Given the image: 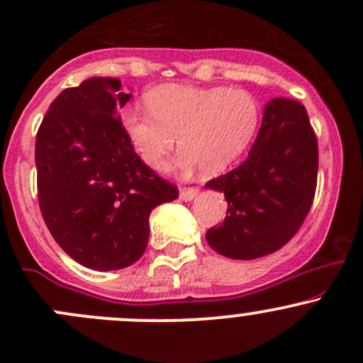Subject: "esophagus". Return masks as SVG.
Instances as JSON below:
<instances>
[{
  "label": "esophagus",
  "instance_id": "obj_1",
  "mask_svg": "<svg viewBox=\"0 0 363 363\" xmlns=\"http://www.w3.org/2000/svg\"><path fill=\"white\" fill-rule=\"evenodd\" d=\"M196 195H199V188H182L179 196H181V200H184V202H191Z\"/></svg>",
  "mask_w": 363,
  "mask_h": 363
}]
</instances>
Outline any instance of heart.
Listing matches in <instances>:
<instances>
[{
  "label": "heart",
  "mask_w": 363,
  "mask_h": 363,
  "mask_svg": "<svg viewBox=\"0 0 363 363\" xmlns=\"http://www.w3.org/2000/svg\"><path fill=\"white\" fill-rule=\"evenodd\" d=\"M149 112H128L124 131L152 170L168 164L179 137V168L218 175L240 158L259 121L255 98L240 89L160 86L145 98Z\"/></svg>",
  "instance_id": "obj_1"
}]
</instances>
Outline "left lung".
Listing matches in <instances>:
<instances>
[{"label":"left lung","mask_w":363,"mask_h":363,"mask_svg":"<svg viewBox=\"0 0 363 363\" xmlns=\"http://www.w3.org/2000/svg\"><path fill=\"white\" fill-rule=\"evenodd\" d=\"M318 140L302 104L274 98L244 163L212 179L225 193V221L205 233L208 246L233 259H255L281 250L298 232L313 203Z\"/></svg>","instance_id":"left-lung-1"}]
</instances>
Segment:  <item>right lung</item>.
<instances>
[{"label":"right lung","instance_id":"obj_1","mask_svg":"<svg viewBox=\"0 0 363 363\" xmlns=\"http://www.w3.org/2000/svg\"><path fill=\"white\" fill-rule=\"evenodd\" d=\"M119 79L93 77L50 104L36 135L43 221L60 247L93 270H119L144 255L149 214L179 196L135 152L117 108Z\"/></svg>","mask_w":363,"mask_h":363}]
</instances>
